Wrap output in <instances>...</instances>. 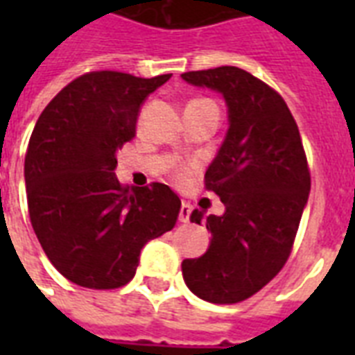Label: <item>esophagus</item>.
Instances as JSON below:
<instances>
[{"instance_id": "34e87169", "label": "esophagus", "mask_w": 355, "mask_h": 355, "mask_svg": "<svg viewBox=\"0 0 355 355\" xmlns=\"http://www.w3.org/2000/svg\"><path fill=\"white\" fill-rule=\"evenodd\" d=\"M189 216H191V206H189L188 202H182V205H180V211H178V221L188 223Z\"/></svg>"}]
</instances>
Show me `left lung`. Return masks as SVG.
I'll return each mask as SVG.
<instances>
[{"mask_svg":"<svg viewBox=\"0 0 355 355\" xmlns=\"http://www.w3.org/2000/svg\"><path fill=\"white\" fill-rule=\"evenodd\" d=\"M188 85L221 94L228 130L206 169V186L225 205L223 216L191 211V223L211 232L200 258L184 259L189 291L214 304L252 297L289 258L308 205V162L286 101L236 66L188 71Z\"/></svg>","mask_w":355,"mask_h":355,"instance_id":"obj_1","label":"left lung"}]
</instances>
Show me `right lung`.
<instances>
[{"mask_svg": "<svg viewBox=\"0 0 355 355\" xmlns=\"http://www.w3.org/2000/svg\"><path fill=\"white\" fill-rule=\"evenodd\" d=\"M171 73H86L55 96L31 134L25 189L31 225L55 269L90 289L132 280L145 243L169 232L180 199L166 184L121 188L118 150L145 99Z\"/></svg>", "mask_w": 355, "mask_h": 355, "instance_id": "add662e5", "label": "right lung"}]
</instances>
